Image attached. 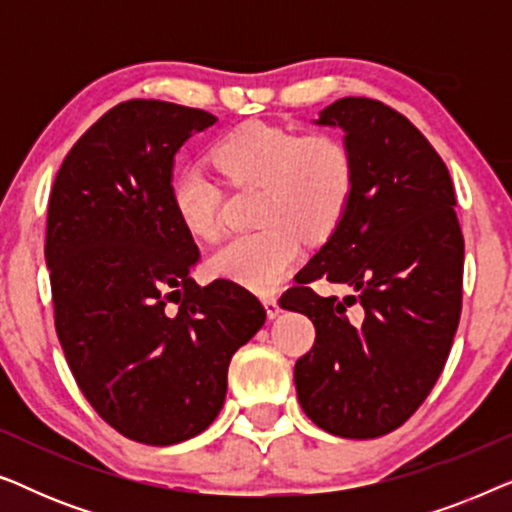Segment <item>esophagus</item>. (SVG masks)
Instances as JSON below:
<instances>
[{
	"label": "esophagus",
	"mask_w": 512,
	"mask_h": 512,
	"mask_svg": "<svg viewBox=\"0 0 512 512\" xmlns=\"http://www.w3.org/2000/svg\"><path fill=\"white\" fill-rule=\"evenodd\" d=\"M261 300H263V305H265V312H268V317H270V319H275L277 314H279L277 298H275V296H270V293H268V296H263Z\"/></svg>",
	"instance_id": "obj_1"
}]
</instances>
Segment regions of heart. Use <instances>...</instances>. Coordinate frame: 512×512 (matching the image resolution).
<instances>
[{"instance_id":"b5f03b06","label":"heart","mask_w":512,"mask_h":512,"mask_svg":"<svg viewBox=\"0 0 512 512\" xmlns=\"http://www.w3.org/2000/svg\"><path fill=\"white\" fill-rule=\"evenodd\" d=\"M212 163L233 186H261L256 233L235 235L212 251L207 268L254 291H272L300 256V235L326 237L338 226L354 191V156L340 137L251 121L223 135ZM170 205L186 233H219L221 191L200 167L172 177Z\"/></svg>"}]
</instances>
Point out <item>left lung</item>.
<instances>
[{
  "label": "left lung",
  "instance_id": "left-lung-1",
  "mask_svg": "<svg viewBox=\"0 0 512 512\" xmlns=\"http://www.w3.org/2000/svg\"><path fill=\"white\" fill-rule=\"evenodd\" d=\"M317 123L345 130L354 191L279 305L317 328L293 370L305 415L333 436L366 440L408 422L443 373L461 314L464 235L443 158L403 114L342 97ZM317 278L353 293L319 297L309 286Z\"/></svg>",
  "mask_w": 512,
  "mask_h": 512
}]
</instances>
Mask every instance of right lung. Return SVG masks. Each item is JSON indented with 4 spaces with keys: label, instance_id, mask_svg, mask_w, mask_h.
I'll list each match as a JSON object with an SVG mask.
<instances>
[{
    "label": "right lung",
    "instance_id": "right-lung-1",
    "mask_svg": "<svg viewBox=\"0 0 512 512\" xmlns=\"http://www.w3.org/2000/svg\"><path fill=\"white\" fill-rule=\"evenodd\" d=\"M216 116L116 104L55 177L46 265L62 352L104 422L144 445L198 436L226 401L233 354L265 307L230 279H191L200 251L170 205L174 156Z\"/></svg>",
    "mask_w": 512,
    "mask_h": 512
}]
</instances>
